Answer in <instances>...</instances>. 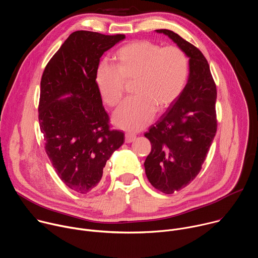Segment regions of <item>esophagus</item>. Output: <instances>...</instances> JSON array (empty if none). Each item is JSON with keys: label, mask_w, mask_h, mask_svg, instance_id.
I'll return each instance as SVG.
<instances>
[{"label": "esophagus", "mask_w": 258, "mask_h": 258, "mask_svg": "<svg viewBox=\"0 0 258 258\" xmlns=\"http://www.w3.org/2000/svg\"><path fill=\"white\" fill-rule=\"evenodd\" d=\"M136 140V136L135 135H133V134H128V133H126L125 134V143H132V142H134Z\"/></svg>", "instance_id": "obj_1"}]
</instances>
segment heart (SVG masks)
Instances as JSON below:
<instances>
[{
  "label": "heart",
  "mask_w": 258,
  "mask_h": 258,
  "mask_svg": "<svg viewBox=\"0 0 258 258\" xmlns=\"http://www.w3.org/2000/svg\"><path fill=\"white\" fill-rule=\"evenodd\" d=\"M116 67L102 63L96 70L95 82L102 100L117 106L125 85L135 82V98L123 103L113 115V123L128 132L148 125L156 110L168 109L182 94L189 76V62L179 48L150 41H136L115 53Z\"/></svg>",
  "instance_id": "b5f03b06"
}]
</instances>
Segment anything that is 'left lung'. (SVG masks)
Listing matches in <instances>:
<instances>
[{
    "label": "left lung",
    "instance_id": "left-lung-1",
    "mask_svg": "<svg viewBox=\"0 0 258 258\" xmlns=\"http://www.w3.org/2000/svg\"><path fill=\"white\" fill-rule=\"evenodd\" d=\"M189 58V79L180 97L145 134L152 145L144 166L151 185L165 194L188 186L201 170L216 133V86L199 49L168 29H156Z\"/></svg>",
    "mask_w": 258,
    "mask_h": 258
}]
</instances>
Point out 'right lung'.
Listing matches in <instances>:
<instances>
[{
  "mask_svg": "<svg viewBox=\"0 0 258 258\" xmlns=\"http://www.w3.org/2000/svg\"><path fill=\"white\" fill-rule=\"evenodd\" d=\"M124 39L72 32L43 73L39 121L45 149L61 180L80 194L98 186L107 160L124 142L122 132L109 128L95 82L102 55Z\"/></svg>",
  "mask_w": 258,
  "mask_h": 258,
  "instance_id": "right-lung-1",
  "label": "right lung"
}]
</instances>
